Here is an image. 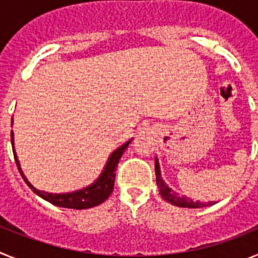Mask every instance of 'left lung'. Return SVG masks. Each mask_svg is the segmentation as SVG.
I'll use <instances>...</instances> for the list:
<instances>
[{
  "instance_id": "1",
  "label": "left lung",
  "mask_w": 258,
  "mask_h": 258,
  "mask_svg": "<svg viewBox=\"0 0 258 258\" xmlns=\"http://www.w3.org/2000/svg\"><path fill=\"white\" fill-rule=\"evenodd\" d=\"M155 173H156V183L157 187H159V192H160V195L163 197L164 200H166V202L173 204V206L182 207V208H203V207L214 204V202H209L208 204H207V203H202L199 202V200L194 202V200L188 199V198L186 197H179L178 194L175 192V191H173L172 188L165 183V181H164L163 177H161L160 164H159L157 157L155 159Z\"/></svg>"
}]
</instances>
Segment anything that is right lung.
<instances>
[{"label":"right lung","mask_w":258,"mask_h":258,"mask_svg":"<svg viewBox=\"0 0 258 258\" xmlns=\"http://www.w3.org/2000/svg\"><path fill=\"white\" fill-rule=\"evenodd\" d=\"M11 124H13V120H11ZM132 140H133V138H132ZM132 140L125 142L124 145L120 146L118 149H116L112 154L109 155L108 160H107L103 170H102L99 177H98L92 184H89V186L81 188V190L72 191V192L52 194L36 188L35 186L28 181L26 174L23 173L22 168H20V163L19 160H18L17 152H15V149H14V133L11 132V143H13V152L14 157H15V163H17L18 169H19L20 174H22L23 179L26 181V183L28 184L33 192L37 194L38 197L42 198V199L46 200V202L51 203V204H54V206L56 207L71 209L93 208V207L99 206V204H102L104 200L108 199V197L113 191V184H115L116 175L115 172L116 168H117V164L118 161H120V159H121L122 154L125 152V150L127 149L129 143L132 142Z\"/></svg>","instance_id":"1"}]
</instances>
